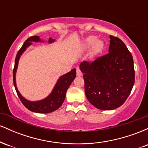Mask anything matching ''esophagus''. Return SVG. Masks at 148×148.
<instances>
[{
    "instance_id": "esophagus-1",
    "label": "esophagus",
    "mask_w": 148,
    "mask_h": 148,
    "mask_svg": "<svg viewBox=\"0 0 148 148\" xmlns=\"http://www.w3.org/2000/svg\"><path fill=\"white\" fill-rule=\"evenodd\" d=\"M76 74H77L78 76H81L83 75L82 72H81V70H80V69L79 68V67H77V68H76Z\"/></svg>"
}]
</instances>
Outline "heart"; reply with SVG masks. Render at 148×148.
Wrapping results in <instances>:
<instances>
[{
	"mask_svg": "<svg viewBox=\"0 0 148 148\" xmlns=\"http://www.w3.org/2000/svg\"><path fill=\"white\" fill-rule=\"evenodd\" d=\"M97 38L96 37L91 36V37H88V38L86 39V41H85V43H86V45L87 46V47H90V46H92L95 43L94 50L97 51L101 48H102L103 42L100 41V40H98V41H97Z\"/></svg>",
	"mask_w": 148,
	"mask_h": 148,
	"instance_id": "b5f03b06",
	"label": "heart"
}]
</instances>
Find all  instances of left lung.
I'll list each match as a JSON object with an SVG mask.
<instances>
[{"instance_id":"1","label":"left lung","mask_w":148,"mask_h":148,"mask_svg":"<svg viewBox=\"0 0 148 148\" xmlns=\"http://www.w3.org/2000/svg\"><path fill=\"white\" fill-rule=\"evenodd\" d=\"M108 53L92 62L84 61L80 69L84 73L85 93L97 108L109 111L126 101L135 81L132 53L121 40L110 35Z\"/></svg>"}]
</instances>
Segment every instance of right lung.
I'll return each instance as SVG.
<instances>
[{"instance_id":"obj_1","label":"right lung","mask_w":148,"mask_h":148,"mask_svg":"<svg viewBox=\"0 0 148 148\" xmlns=\"http://www.w3.org/2000/svg\"><path fill=\"white\" fill-rule=\"evenodd\" d=\"M56 41V40L49 37L48 42L49 44H51ZM32 42H45V41L40 38L39 36H32L29 37L28 40L24 42L21 48L18 51L16 54V58H15V63L14 70H13V81H14V86L17 93L18 97L24 106L30 110V111L35 112L38 113H49L53 111H55L58 108H59L64 102L65 99L66 92L67 89L72 81L76 78V69H73L70 72H67V74L60 76L58 79L57 82L56 83L55 86L53 88L51 92L49 95L47 97L44 98L38 101H30L25 99L21 95V93L18 90L16 87V73L17 71L18 61H19L21 56L23 53V52L26 50L27 48L32 45Z\"/></svg>"}]
</instances>
